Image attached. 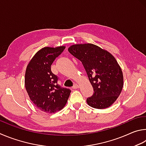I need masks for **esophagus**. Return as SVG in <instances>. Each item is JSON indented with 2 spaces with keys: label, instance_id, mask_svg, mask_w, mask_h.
Segmentation results:
<instances>
[{
  "label": "esophagus",
  "instance_id": "34e87169",
  "mask_svg": "<svg viewBox=\"0 0 146 146\" xmlns=\"http://www.w3.org/2000/svg\"><path fill=\"white\" fill-rule=\"evenodd\" d=\"M79 88V85H78V84H74V86H72V88L73 89H77V88Z\"/></svg>",
  "mask_w": 146,
  "mask_h": 146
}]
</instances>
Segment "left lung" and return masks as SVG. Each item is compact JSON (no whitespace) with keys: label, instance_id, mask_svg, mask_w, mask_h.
<instances>
[{"label":"left lung","instance_id":"1","mask_svg":"<svg viewBox=\"0 0 146 146\" xmlns=\"http://www.w3.org/2000/svg\"><path fill=\"white\" fill-rule=\"evenodd\" d=\"M68 50L81 61L94 88L93 95L86 99L88 105L97 109L110 106L123 87V74L115 58L91 43L73 45Z\"/></svg>","mask_w":146,"mask_h":146}]
</instances>
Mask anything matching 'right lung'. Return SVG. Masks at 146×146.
Returning a JSON list of instances; mask_svg holds the SVG:
<instances>
[{
    "label": "right lung",
    "mask_w": 146,
    "mask_h": 146,
    "mask_svg": "<svg viewBox=\"0 0 146 146\" xmlns=\"http://www.w3.org/2000/svg\"><path fill=\"white\" fill-rule=\"evenodd\" d=\"M65 47H44L35 54L27 66L25 86L30 99L41 111L52 113L62 109L71 90L58 85L51 65Z\"/></svg>",
    "instance_id": "right-lung-1"
}]
</instances>
